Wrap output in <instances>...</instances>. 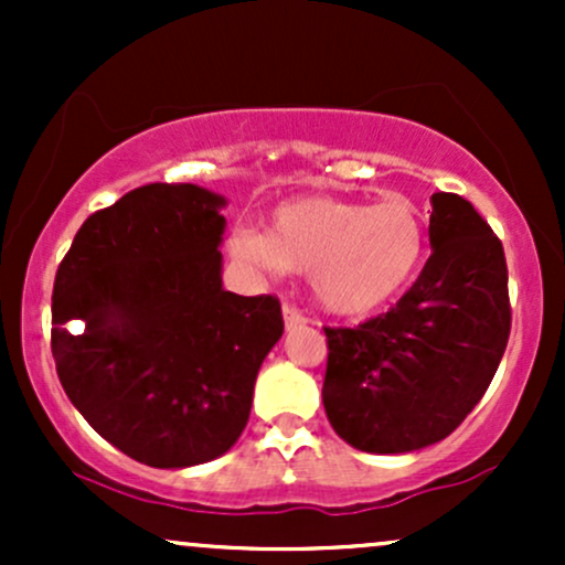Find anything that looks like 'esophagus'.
<instances>
[{"instance_id":"34e87169","label":"esophagus","mask_w":565,"mask_h":565,"mask_svg":"<svg viewBox=\"0 0 565 565\" xmlns=\"http://www.w3.org/2000/svg\"><path fill=\"white\" fill-rule=\"evenodd\" d=\"M281 313H284V327H287V332H291V329H300V327H305V323H308V319H305L300 310H297L295 305H289V302H284Z\"/></svg>"}]
</instances>
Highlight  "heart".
<instances>
[{
  "instance_id": "obj_1",
  "label": "heart",
  "mask_w": 565,
  "mask_h": 565,
  "mask_svg": "<svg viewBox=\"0 0 565 565\" xmlns=\"http://www.w3.org/2000/svg\"><path fill=\"white\" fill-rule=\"evenodd\" d=\"M425 249L423 212L404 196L284 201L265 231L242 225L228 236L233 260L268 274H308L316 302L334 316H366L393 302L419 274Z\"/></svg>"
}]
</instances>
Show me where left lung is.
Wrapping results in <instances>:
<instances>
[{
	"label": "left lung",
	"mask_w": 565,
	"mask_h": 565,
	"mask_svg": "<svg viewBox=\"0 0 565 565\" xmlns=\"http://www.w3.org/2000/svg\"><path fill=\"white\" fill-rule=\"evenodd\" d=\"M430 204L433 255L412 289L377 319L323 329V408L359 451L406 454L444 440L483 398L508 348L502 242L457 193H433Z\"/></svg>",
	"instance_id": "1"
}]
</instances>
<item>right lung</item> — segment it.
<instances>
[{"mask_svg":"<svg viewBox=\"0 0 565 565\" xmlns=\"http://www.w3.org/2000/svg\"><path fill=\"white\" fill-rule=\"evenodd\" d=\"M225 196L129 191L84 220L55 274L53 355L71 404L127 457L161 470L223 457L244 433L276 297L223 289Z\"/></svg>","mask_w":565,"mask_h":565,"instance_id":"1","label":"right lung"}]
</instances>
